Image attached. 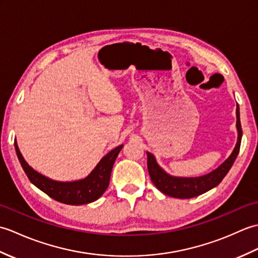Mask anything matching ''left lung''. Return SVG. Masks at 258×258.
Returning a JSON list of instances; mask_svg holds the SVG:
<instances>
[{
    "label": "left lung",
    "instance_id": "8db88e82",
    "mask_svg": "<svg viewBox=\"0 0 258 258\" xmlns=\"http://www.w3.org/2000/svg\"><path fill=\"white\" fill-rule=\"evenodd\" d=\"M236 116H237V131H238V140L236 146L227 160L224 162L222 165L212 173L204 175L201 177H174L171 175L166 174L163 169L157 165L155 157L151 153L147 152V169H149L150 177L152 179L157 189H160L162 193L168 195L171 197H176V199H191V197L199 196L201 194L206 193L207 190L212 189L220 184L223 178L226 176L229 169L233 166V164L236 160L238 155L240 142H242V125H240L239 119V107L237 105L236 108Z\"/></svg>",
    "mask_w": 258,
    "mask_h": 258
}]
</instances>
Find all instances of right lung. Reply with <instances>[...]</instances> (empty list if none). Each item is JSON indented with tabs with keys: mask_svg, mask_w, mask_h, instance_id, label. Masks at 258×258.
I'll return each mask as SVG.
<instances>
[{
	"mask_svg": "<svg viewBox=\"0 0 258 258\" xmlns=\"http://www.w3.org/2000/svg\"><path fill=\"white\" fill-rule=\"evenodd\" d=\"M14 146L21 166L23 167L30 182L53 200L69 205L89 204L100 199L108 187L114 162L123 147V145H119L104 156L93 169V172L84 179L75 180V182H56L43 176L30 167L22 156L16 142Z\"/></svg>",
	"mask_w": 258,
	"mask_h": 258,
	"instance_id": "obj_1",
	"label": "right lung"
}]
</instances>
